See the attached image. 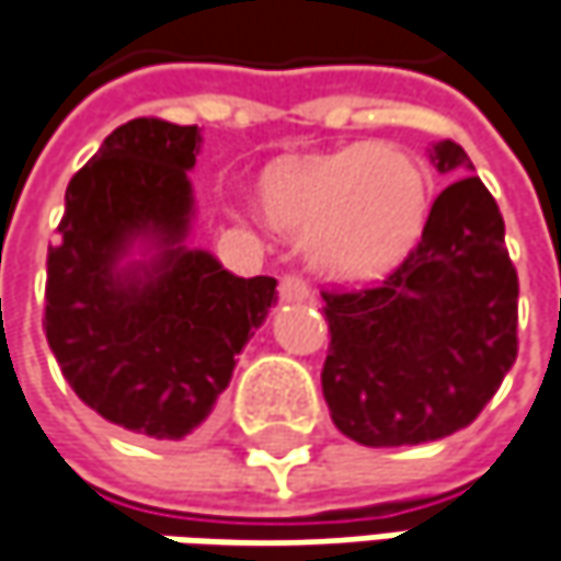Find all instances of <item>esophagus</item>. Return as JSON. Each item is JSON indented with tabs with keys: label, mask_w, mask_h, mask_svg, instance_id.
<instances>
[{
	"label": "esophagus",
	"mask_w": 561,
	"mask_h": 561,
	"mask_svg": "<svg viewBox=\"0 0 561 561\" xmlns=\"http://www.w3.org/2000/svg\"><path fill=\"white\" fill-rule=\"evenodd\" d=\"M279 295L285 301H308L311 298V285L298 273H285L279 282Z\"/></svg>",
	"instance_id": "obj_1"
}]
</instances>
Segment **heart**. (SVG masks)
Wrapping results in <instances>:
<instances>
[{
    "instance_id": "heart-1",
    "label": "heart",
    "mask_w": 561,
    "mask_h": 561,
    "mask_svg": "<svg viewBox=\"0 0 561 561\" xmlns=\"http://www.w3.org/2000/svg\"><path fill=\"white\" fill-rule=\"evenodd\" d=\"M263 213L336 276H378L422 231L425 178L410 154L387 146L288 161L263 181Z\"/></svg>"
}]
</instances>
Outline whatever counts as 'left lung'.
Masks as SVG:
<instances>
[{"mask_svg": "<svg viewBox=\"0 0 561 561\" xmlns=\"http://www.w3.org/2000/svg\"><path fill=\"white\" fill-rule=\"evenodd\" d=\"M432 161L457 181L422 238L380 282L323 288L330 352L320 371L336 428L368 447L438 442L467 428L517 358V270L495 196L457 142Z\"/></svg>", "mask_w": 561, "mask_h": 561, "instance_id": "1", "label": "left lung"}]
</instances>
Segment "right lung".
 I'll use <instances>...</instances> for the list:
<instances>
[{"label": "right lung", "instance_id": "obj_1", "mask_svg": "<svg viewBox=\"0 0 561 561\" xmlns=\"http://www.w3.org/2000/svg\"><path fill=\"white\" fill-rule=\"evenodd\" d=\"M199 142L196 126L158 116L116 126L66 186L47 250L44 330L62 375L91 410L149 438L206 422L276 301L273 276L241 279L181 244ZM139 233L159 260L119 274L115 260Z\"/></svg>", "mask_w": 561, "mask_h": 561}]
</instances>
